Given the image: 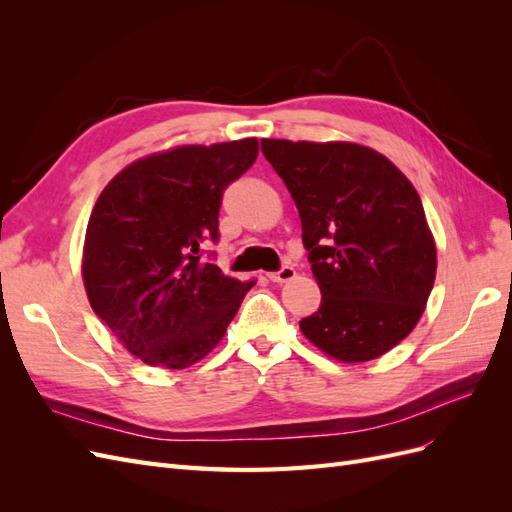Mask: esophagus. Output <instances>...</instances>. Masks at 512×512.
<instances>
[{
  "mask_svg": "<svg viewBox=\"0 0 512 512\" xmlns=\"http://www.w3.org/2000/svg\"><path fill=\"white\" fill-rule=\"evenodd\" d=\"M294 275H297V271H294L292 267H282L280 271L269 273V280L275 284H286V282L294 280Z\"/></svg>",
  "mask_w": 512,
  "mask_h": 512,
  "instance_id": "esophagus-1",
  "label": "esophagus"
}]
</instances>
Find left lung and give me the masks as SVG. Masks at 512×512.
I'll list each match as a JSON object with an SVG mask.
<instances>
[{"label": "left lung", "instance_id": "obj_1", "mask_svg": "<svg viewBox=\"0 0 512 512\" xmlns=\"http://www.w3.org/2000/svg\"><path fill=\"white\" fill-rule=\"evenodd\" d=\"M260 145L299 209L322 292L301 333L342 363L378 359L412 333L436 282L421 196L389 158L359 143Z\"/></svg>", "mask_w": 512, "mask_h": 512}]
</instances>
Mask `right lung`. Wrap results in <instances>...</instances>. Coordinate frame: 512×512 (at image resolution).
<instances>
[{
    "label": "right lung",
    "mask_w": 512,
    "mask_h": 512,
    "mask_svg": "<svg viewBox=\"0 0 512 512\" xmlns=\"http://www.w3.org/2000/svg\"><path fill=\"white\" fill-rule=\"evenodd\" d=\"M256 156V138L173 147L128 164L98 196L81 262L87 299L143 363L185 369L205 359L254 286L200 250L218 239L228 183Z\"/></svg>",
    "instance_id": "obj_1"
}]
</instances>
